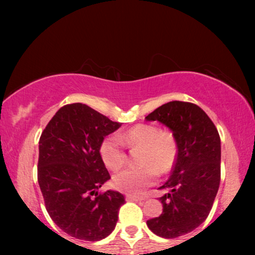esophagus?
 I'll return each mask as SVG.
<instances>
[{"label": "esophagus", "instance_id": "obj_1", "mask_svg": "<svg viewBox=\"0 0 255 255\" xmlns=\"http://www.w3.org/2000/svg\"><path fill=\"white\" fill-rule=\"evenodd\" d=\"M127 201H133V202H141V197H137L134 195H127Z\"/></svg>", "mask_w": 255, "mask_h": 255}]
</instances>
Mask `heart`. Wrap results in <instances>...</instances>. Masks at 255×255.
I'll return each mask as SVG.
<instances>
[{"mask_svg":"<svg viewBox=\"0 0 255 255\" xmlns=\"http://www.w3.org/2000/svg\"><path fill=\"white\" fill-rule=\"evenodd\" d=\"M131 147L142 148L139 168H125L116 173L113 184L124 193L139 195L155 182L156 174H165L172 168L176 159L177 146L172 133L160 131L152 124H138L124 133L111 134L102 141L100 154L111 169H117L127 160L123 142Z\"/></svg>","mask_w":255,"mask_h":255,"instance_id":"heart-1","label":"heart"}]
</instances>
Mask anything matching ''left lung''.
I'll return each mask as SVG.
<instances>
[{
    "mask_svg": "<svg viewBox=\"0 0 255 255\" xmlns=\"http://www.w3.org/2000/svg\"><path fill=\"white\" fill-rule=\"evenodd\" d=\"M172 131L177 146L172 175L159 188L162 214L147 221L154 235L173 239L198 228L210 212L221 182V138L196 104L172 101L148 116Z\"/></svg>",
    "mask_w": 255,
    "mask_h": 255,
    "instance_id": "left-lung-1",
    "label": "left lung"
}]
</instances>
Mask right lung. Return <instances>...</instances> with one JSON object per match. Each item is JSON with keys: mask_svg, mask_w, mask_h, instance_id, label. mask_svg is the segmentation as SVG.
<instances>
[{"mask_svg": "<svg viewBox=\"0 0 255 255\" xmlns=\"http://www.w3.org/2000/svg\"><path fill=\"white\" fill-rule=\"evenodd\" d=\"M121 123L82 103L60 108L39 139L38 183L46 210L73 238L99 242L115 230L125 198L99 190L110 179L100 146Z\"/></svg>", "mask_w": 255, "mask_h": 255, "instance_id": "obj_1", "label": "right lung"}]
</instances>
